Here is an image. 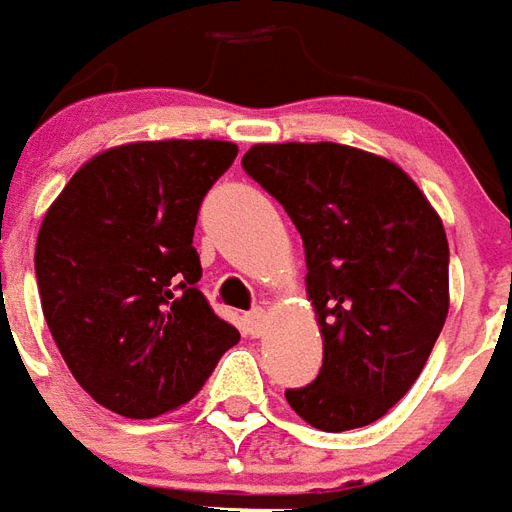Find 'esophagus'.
I'll return each mask as SVG.
<instances>
[{
	"label": "esophagus",
	"instance_id": "esophagus-1",
	"mask_svg": "<svg viewBox=\"0 0 512 512\" xmlns=\"http://www.w3.org/2000/svg\"><path fill=\"white\" fill-rule=\"evenodd\" d=\"M245 325H248L250 336H264L267 333V325H270V314L264 308H253L250 314H245Z\"/></svg>",
	"mask_w": 512,
	"mask_h": 512
}]
</instances>
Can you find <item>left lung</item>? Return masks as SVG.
I'll return each mask as SVG.
<instances>
[{
  "mask_svg": "<svg viewBox=\"0 0 512 512\" xmlns=\"http://www.w3.org/2000/svg\"><path fill=\"white\" fill-rule=\"evenodd\" d=\"M242 168L284 206L306 250L322 369L286 402L325 433L378 422L422 375L447 320L441 217L400 165L353 146L259 143Z\"/></svg>",
  "mask_w": 512,
  "mask_h": 512,
  "instance_id": "obj_1",
  "label": "left lung"
}]
</instances>
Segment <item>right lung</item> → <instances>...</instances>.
Instances as JSON below:
<instances>
[{"instance_id":"obj_1","label":"right lung","mask_w":512,"mask_h":512,"mask_svg":"<svg viewBox=\"0 0 512 512\" xmlns=\"http://www.w3.org/2000/svg\"><path fill=\"white\" fill-rule=\"evenodd\" d=\"M239 148L143 140L76 170L43 217L35 275L76 383L126 419L190 402L239 331L198 289V206Z\"/></svg>"}]
</instances>
